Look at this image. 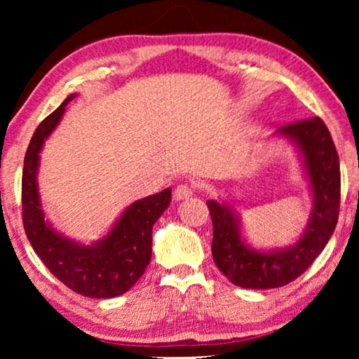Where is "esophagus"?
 <instances>
[{"mask_svg":"<svg viewBox=\"0 0 359 359\" xmlns=\"http://www.w3.org/2000/svg\"><path fill=\"white\" fill-rule=\"evenodd\" d=\"M193 193H194L193 186H189V184H186V183H181V184L176 186L173 194H175V199L176 201H183V199L191 198V196H193Z\"/></svg>","mask_w":359,"mask_h":359,"instance_id":"esophagus-1","label":"esophagus"}]
</instances>
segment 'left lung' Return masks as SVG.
<instances>
[{
	"instance_id": "left-lung-1",
	"label": "left lung",
	"mask_w": 359,
	"mask_h": 359,
	"mask_svg": "<svg viewBox=\"0 0 359 359\" xmlns=\"http://www.w3.org/2000/svg\"><path fill=\"white\" fill-rule=\"evenodd\" d=\"M297 147L311 183L313 208L302 237L291 247L258 252L242 240L240 220L227 204L208 201L212 219V257L225 278L245 289L286 286L311 266L330 240L340 210V160L320 117L292 122L276 130Z\"/></svg>"
}]
</instances>
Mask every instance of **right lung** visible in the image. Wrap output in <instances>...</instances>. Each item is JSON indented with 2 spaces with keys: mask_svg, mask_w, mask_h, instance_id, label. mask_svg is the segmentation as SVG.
<instances>
[{
  "mask_svg": "<svg viewBox=\"0 0 359 359\" xmlns=\"http://www.w3.org/2000/svg\"><path fill=\"white\" fill-rule=\"evenodd\" d=\"M70 95L34 132L24 156L22 222L34 252L53 276L81 296L109 299L129 291L151 258V229L171 201V189L132 203L106 237L83 245L60 235L48 224L41 205L37 168L43 142L60 122Z\"/></svg>",
  "mask_w": 359,
  "mask_h": 359,
  "instance_id": "obj_1",
  "label": "right lung"
}]
</instances>
